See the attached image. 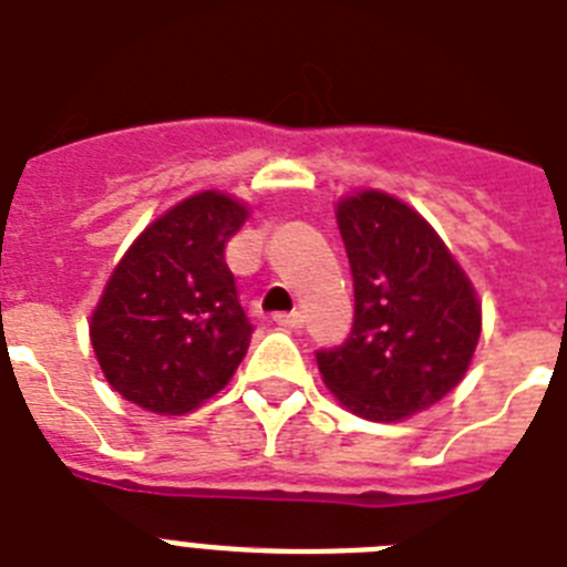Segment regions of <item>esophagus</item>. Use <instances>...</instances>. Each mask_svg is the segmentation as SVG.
Returning a JSON list of instances; mask_svg holds the SVG:
<instances>
[{
  "instance_id": "34e87169",
  "label": "esophagus",
  "mask_w": 567,
  "mask_h": 567,
  "mask_svg": "<svg viewBox=\"0 0 567 567\" xmlns=\"http://www.w3.org/2000/svg\"><path fill=\"white\" fill-rule=\"evenodd\" d=\"M275 324L289 327V330H295V327L303 324V316L298 310H295V312H278V316H275Z\"/></svg>"
}]
</instances>
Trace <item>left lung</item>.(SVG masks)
I'll use <instances>...</instances> for the list:
<instances>
[{
	"instance_id": "obj_1",
	"label": "left lung",
	"mask_w": 567,
	"mask_h": 567,
	"mask_svg": "<svg viewBox=\"0 0 567 567\" xmlns=\"http://www.w3.org/2000/svg\"><path fill=\"white\" fill-rule=\"evenodd\" d=\"M336 219L357 310L339 348L316 350L318 371L359 417H411L463 379L481 336V303L434 228L394 196H350Z\"/></svg>"
}]
</instances>
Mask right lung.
<instances>
[{
    "instance_id": "add662e5",
    "label": "right lung",
    "mask_w": 567,
    "mask_h": 567,
    "mask_svg": "<svg viewBox=\"0 0 567 567\" xmlns=\"http://www.w3.org/2000/svg\"><path fill=\"white\" fill-rule=\"evenodd\" d=\"M246 217V205L203 190L121 257L89 330L106 382L124 400L185 414L228 385L255 330L226 264Z\"/></svg>"
}]
</instances>
